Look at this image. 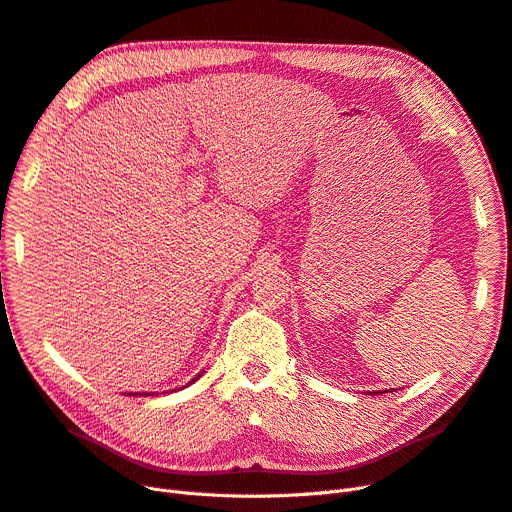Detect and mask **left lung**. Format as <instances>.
<instances>
[{
    "label": "left lung",
    "instance_id": "8db88e82",
    "mask_svg": "<svg viewBox=\"0 0 512 512\" xmlns=\"http://www.w3.org/2000/svg\"><path fill=\"white\" fill-rule=\"evenodd\" d=\"M379 393H383V391H379Z\"/></svg>",
    "mask_w": 512,
    "mask_h": 512
}]
</instances>
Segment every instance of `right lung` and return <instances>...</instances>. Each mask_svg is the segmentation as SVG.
Wrapping results in <instances>:
<instances>
[{
  "mask_svg": "<svg viewBox=\"0 0 512 512\" xmlns=\"http://www.w3.org/2000/svg\"><path fill=\"white\" fill-rule=\"evenodd\" d=\"M198 376H201V374H198ZM194 381H196V379H194ZM194 381H192V383H194ZM133 395H138V393H133ZM144 395H152V393H144Z\"/></svg>",
  "mask_w": 512,
  "mask_h": 512,
  "instance_id": "add662e5",
  "label": "right lung"
}]
</instances>
